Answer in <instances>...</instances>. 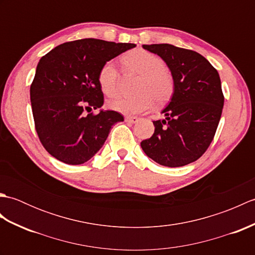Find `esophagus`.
<instances>
[{"mask_svg": "<svg viewBox=\"0 0 255 255\" xmlns=\"http://www.w3.org/2000/svg\"><path fill=\"white\" fill-rule=\"evenodd\" d=\"M138 121H139V118L136 117V116H127V117H125V122L130 123V124H134V123H137Z\"/></svg>", "mask_w": 255, "mask_h": 255, "instance_id": "1", "label": "esophagus"}]
</instances>
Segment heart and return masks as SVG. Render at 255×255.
<instances>
[{"label": "heart", "instance_id": "b5f03b06", "mask_svg": "<svg viewBox=\"0 0 255 255\" xmlns=\"http://www.w3.org/2000/svg\"><path fill=\"white\" fill-rule=\"evenodd\" d=\"M122 62L129 71L140 74L134 96H116L108 102L113 111L124 115H134L149 111L156 103H164L174 90V80L164 62L158 56L142 49L127 52L122 57ZM118 70L115 63L108 61L100 69L99 84L103 93L113 96L117 91Z\"/></svg>", "mask_w": 255, "mask_h": 255}]
</instances>
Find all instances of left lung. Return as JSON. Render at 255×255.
I'll use <instances>...</instances> for the list:
<instances>
[{"instance_id": "left-lung-1", "label": "left lung", "mask_w": 255, "mask_h": 255, "mask_svg": "<svg viewBox=\"0 0 255 255\" xmlns=\"http://www.w3.org/2000/svg\"><path fill=\"white\" fill-rule=\"evenodd\" d=\"M163 60L174 80L171 101L153 122L154 133L142 140L143 152L156 163L177 167L202 156L214 139L223 113L219 74L198 52L170 44L142 45Z\"/></svg>"}]
</instances>
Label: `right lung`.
<instances>
[{"instance_id":"add662e5","label":"right lung","mask_w":255,"mask_h":255,"mask_svg":"<svg viewBox=\"0 0 255 255\" xmlns=\"http://www.w3.org/2000/svg\"><path fill=\"white\" fill-rule=\"evenodd\" d=\"M134 47L85 38L57 46L38 62L30 85L32 116L40 142L57 160L72 165L89 161L113 125L124 122L115 111L84 112L104 104L97 80L103 64Z\"/></svg>"}]
</instances>
